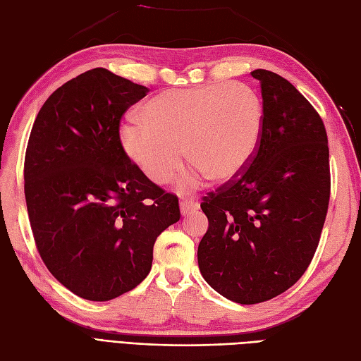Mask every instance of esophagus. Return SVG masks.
<instances>
[{"instance_id": "34e87169", "label": "esophagus", "mask_w": 361, "mask_h": 361, "mask_svg": "<svg viewBox=\"0 0 361 361\" xmlns=\"http://www.w3.org/2000/svg\"><path fill=\"white\" fill-rule=\"evenodd\" d=\"M180 214L182 215H188L192 211H197L199 209V203L197 202H180Z\"/></svg>"}]
</instances>
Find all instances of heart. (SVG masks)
Masks as SVG:
<instances>
[{
  "label": "heart",
  "mask_w": 361,
  "mask_h": 361,
  "mask_svg": "<svg viewBox=\"0 0 361 361\" xmlns=\"http://www.w3.org/2000/svg\"><path fill=\"white\" fill-rule=\"evenodd\" d=\"M265 129V105L245 82H209L166 90L145 105L143 118L120 126V143L146 178L170 182L183 162L192 167L179 180L182 191L206 178L231 182L255 159Z\"/></svg>",
  "instance_id": "obj_1"
}]
</instances>
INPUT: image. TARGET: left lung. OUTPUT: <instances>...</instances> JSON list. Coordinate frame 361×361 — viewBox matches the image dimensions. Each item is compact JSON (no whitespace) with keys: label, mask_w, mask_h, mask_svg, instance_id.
<instances>
[{"label":"left lung","mask_w":361,"mask_h":361,"mask_svg":"<svg viewBox=\"0 0 361 361\" xmlns=\"http://www.w3.org/2000/svg\"><path fill=\"white\" fill-rule=\"evenodd\" d=\"M251 76L265 105L264 135L241 176L203 197L209 227L197 250L207 285L239 304L268 301L300 280L330 202L321 116L283 76L265 69Z\"/></svg>","instance_id":"left-lung-1"}]
</instances>
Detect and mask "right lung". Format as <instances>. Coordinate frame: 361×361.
Masks as SVG:
<instances>
[{
    "instance_id": "obj_1",
    "label": "right lung",
    "mask_w": 361,
    "mask_h": 361,
    "mask_svg": "<svg viewBox=\"0 0 361 361\" xmlns=\"http://www.w3.org/2000/svg\"><path fill=\"white\" fill-rule=\"evenodd\" d=\"M149 89L104 68L63 84L32 125L24 191L51 274L90 301L133 290L154 244L180 218L178 197L146 178L120 143V120Z\"/></svg>"
}]
</instances>
